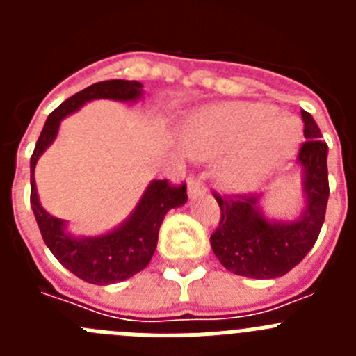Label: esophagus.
<instances>
[{
    "label": "esophagus",
    "mask_w": 356,
    "mask_h": 356,
    "mask_svg": "<svg viewBox=\"0 0 356 356\" xmlns=\"http://www.w3.org/2000/svg\"><path fill=\"white\" fill-rule=\"evenodd\" d=\"M205 191V185H203V181L197 180V178H191L187 184V193H188V197H194L196 194L203 193Z\"/></svg>",
    "instance_id": "esophagus-1"
}]
</instances>
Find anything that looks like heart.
Here are the masks:
<instances>
[{"instance_id":"b5f03b06","label":"heart","mask_w":356,"mask_h":356,"mask_svg":"<svg viewBox=\"0 0 356 356\" xmlns=\"http://www.w3.org/2000/svg\"><path fill=\"white\" fill-rule=\"evenodd\" d=\"M185 140L200 159L226 155L219 163L221 181L232 191H250L298 151L301 124L264 103H219L188 119Z\"/></svg>"}]
</instances>
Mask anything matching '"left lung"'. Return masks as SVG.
I'll return each instance as SVG.
<instances>
[{
    "label": "left lung",
    "instance_id": "8db88e82",
    "mask_svg": "<svg viewBox=\"0 0 356 356\" xmlns=\"http://www.w3.org/2000/svg\"><path fill=\"white\" fill-rule=\"evenodd\" d=\"M305 139L298 156L303 209L292 219L269 217L266 194L221 197V225L210 237L213 254L234 275L271 280L287 275L307 257L319 237L328 203V146L308 112L301 110Z\"/></svg>",
    "mask_w": 356,
    "mask_h": 356
}]
</instances>
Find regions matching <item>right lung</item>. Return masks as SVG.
<instances>
[{
    "mask_svg": "<svg viewBox=\"0 0 356 356\" xmlns=\"http://www.w3.org/2000/svg\"><path fill=\"white\" fill-rule=\"evenodd\" d=\"M143 96V83L128 80L97 81L80 90L48 115L30 159V205L40 235L55 259L87 284H118L143 271L156 250L163 217L171 209L187 203V188L185 185L175 187L165 180H151L130 216L115 228L99 235H74L69 232L67 221L51 216L40 205L35 165L40 155L56 139L60 122L83 105L94 99L135 103Z\"/></svg>",
    "mask_w": 356,
    "mask_h": 356,
    "instance_id": "add662e5",
    "label": "right lung"
}]
</instances>
